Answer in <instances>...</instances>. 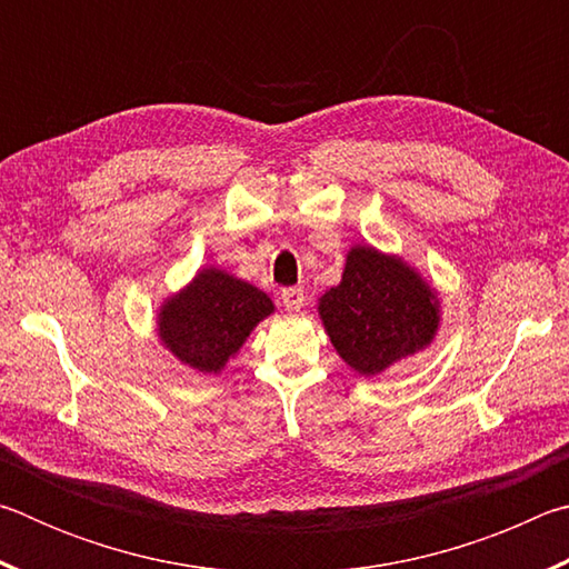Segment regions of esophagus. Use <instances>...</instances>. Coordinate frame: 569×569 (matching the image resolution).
Masks as SVG:
<instances>
[{
    "instance_id": "34e87169",
    "label": "esophagus",
    "mask_w": 569,
    "mask_h": 569,
    "mask_svg": "<svg viewBox=\"0 0 569 569\" xmlns=\"http://www.w3.org/2000/svg\"><path fill=\"white\" fill-rule=\"evenodd\" d=\"M281 298H283V306H286V311H291V313H296V311H301V306H303V288H298V286H291V288H283L281 291Z\"/></svg>"
}]
</instances>
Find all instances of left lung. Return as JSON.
Masks as SVG:
<instances>
[{
	"label": "left lung",
	"instance_id": "obj_1",
	"mask_svg": "<svg viewBox=\"0 0 569 569\" xmlns=\"http://www.w3.org/2000/svg\"><path fill=\"white\" fill-rule=\"evenodd\" d=\"M319 313L341 359L366 377L423 349L439 323L429 286L397 258L353 248L341 283L326 291Z\"/></svg>",
	"mask_w": 569,
	"mask_h": 569
}]
</instances>
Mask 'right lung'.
<instances>
[{"mask_svg": "<svg viewBox=\"0 0 569 569\" xmlns=\"http://www.w3.org/2000/svg\"><path fill=\"white\" fill-rule=\"evenodd\" d=\"M271 311L263 291L208 268L162 308L160 339L182 363L216 373Z\"/></svg>", "mask_w": 569, "mask_h": 569, "instance_id": "1", "label": "right lung"}]
</instances>
